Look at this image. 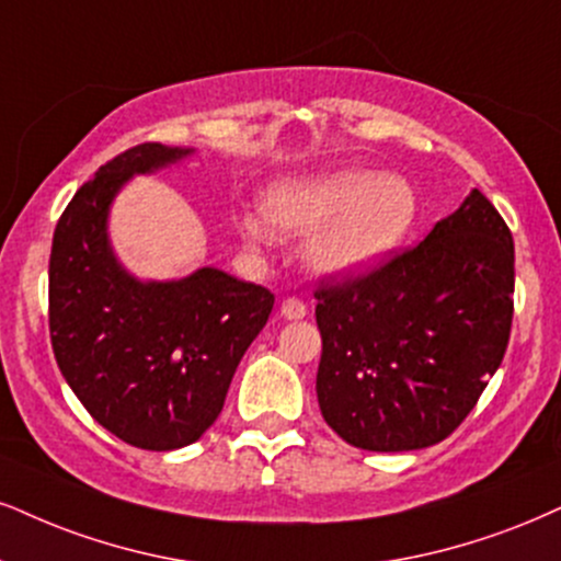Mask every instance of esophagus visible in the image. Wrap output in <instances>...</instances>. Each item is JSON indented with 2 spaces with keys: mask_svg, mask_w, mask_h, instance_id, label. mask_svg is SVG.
Instances as JSON below:
<instances>
[{
  "mask_svg": "<svg viewBox=\"0 0 561 561\" xmlns=\"http://www.w3.org/2000/svg\"><path fill=\"white\" fill-rule=\"evenodd\" d=\"M280 314L286 317V320H304V317H307V304L296 299V296H288V299H283L280 304Z\"/></svg>",
  "mask_w": 561,
  "mask_h": 561,
  "instance_id": "obj_1",
  "label": "esophagus"
}]
</instances>
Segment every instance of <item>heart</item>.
I'll use <instances>...</instances> for the list:
<instances>
[{
	"label": "heart",
	"mask_w": 561,
	"mask_h": 561,
	"mask_svg": "<svg viewBox=\"0 0 561 561\" xmlns=\"http://www.w3.org/2000/svg\"><path fill=\"white\" fill-rule=\"evenodd\" d=\"M416 192L403 176L366 169L283 179L262 195V216L278 233H314L309 262L328 275H358L396 249L416 220Z\"/></svg>",
	"instance_id": "obj_1"
}]
</instances>
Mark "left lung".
Wrapping results in <instances>:
<instances>
[{
  "instance_id": "left-lung-1",
  "label": "left lung",
  "mask_w": 561,
  "mask_h": 561,
  "mask_svg": "<svg viewBox=\"0 0 561 561\" xmlns=\"http://www.w3.org/2000/svg\"><path fill=\"white\" fill-rule=\"evenodd\" d=\"M513 294V233L479 190L421 244L322 278L317 400L328 426L369 453L447 439L500 369Z\"/></svg>"
}]
</instances>
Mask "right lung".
<instances>
[{
    "label": "right lung",
    "instance_id": "right-lung-1",
    "mask_svg": "<svg viewBox=\"0 0 561 561\" xmlns=\"http://www.w3.org/2000/svg\"><path fill=\"white\" fill-rule=\"evenodd\" d=\"M186 153L140 142L101 165L61 213L48 260V333L67 385L114 437L156 453L192 445L218 419L275 304L216 267L140 283L116 265L106 239L116 190Z\"/></svg>",
    "mask_w": 561,
    "mask_h": 561
}]
</instances>
